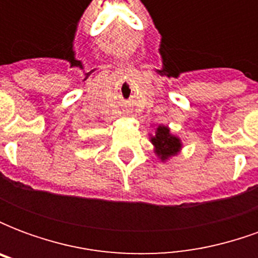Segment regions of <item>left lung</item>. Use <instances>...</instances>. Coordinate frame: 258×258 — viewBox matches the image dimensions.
<instances>
[{
	"label": "left lung",
	"instance_id": "obj_1",
	"mask_svg": "<svg viewBox=\"0 0 258 258\" xmlns=\"http://www.w3.org/2000/svg\"><path fill=\"white\" fill-rule=\"evenodd\" d=\"M149 141L153 145V152L162 163H167L170 159L178 156L182 149V141L174 135L168 125L159 124L155 130V134H149Z\"/></svg>",
	"mask_w": 258,
	"mask_h": 258
}]
</instances>
